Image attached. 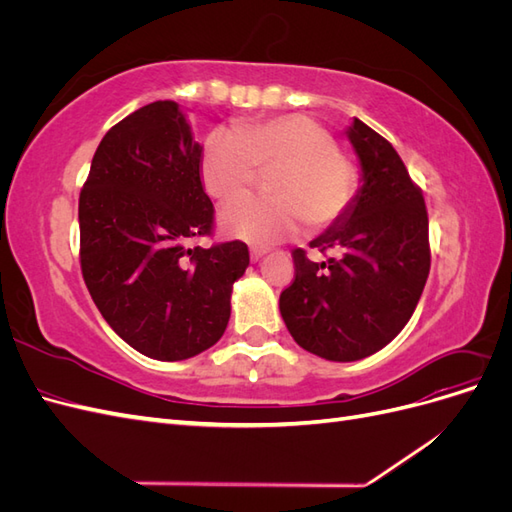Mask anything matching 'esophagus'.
<instances>
[{
    "instance_id": "34e87169",
    "label": "esophagus",
    "mask_w": 512,
    "mask_h": 512,
    "mask_svg": "<svg viewBox=\"0 0 512 512\" xmlns=\"http://www.w3.org/2000/svg\"><path fill=\"white\" fill-rule=\"evenodd\" d=\"M267 254V250H265V247H252V250H250V258H252V262H258L262 256H265Z\"/></svg>"
}]
</instances>
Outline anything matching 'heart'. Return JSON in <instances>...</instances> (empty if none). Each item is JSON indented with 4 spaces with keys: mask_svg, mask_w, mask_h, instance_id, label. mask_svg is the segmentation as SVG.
Here are the masks:
<instances>
[{
    "mask_svg": "<svg viewBox=\"0 0 512 512\" xmlns=\"http://www.w3.org/2000/svg\"><path fill=\"white\" fill-rule=\"evenodd\" d=\"M267 179L269 198L243 196L230 203L220 226L228 237L271 245L307 228L339 222L359 190L354 164L337 149L335 136L307 115H282L247 123L239 132L215 130L200 156V179L209 196L230 200Z\"/></svg>",
    "mask_w": 512,
    "mask_h": 512,
    "instance_id": "heart-1",
    "label": "heart"
}]
</instances>
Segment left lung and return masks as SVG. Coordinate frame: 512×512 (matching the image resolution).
Instances as JSON below:
<instances>
[{"mask_svg": "<svg viewBox=\"0 0 512 512\" xmlns=\"http://www.w3.org/2000/svg\"><path fill=\"white\" fill-rule=\"evenodd\" d=\"M346 134L361 188L344 218L309 243L329 258L314 262L294 250V282L280 294L294 342L337 363L365 359L397 337L431 265L425 198L399 153L356 117Z\"/></svg>", "mask_w": 512, "mask_h": 512, "instance_id": "1", "label": "left lung"}]
</instances>
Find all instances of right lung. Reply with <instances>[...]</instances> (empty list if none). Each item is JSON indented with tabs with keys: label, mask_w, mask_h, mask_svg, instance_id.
<instances>
[{
	"label": "right lung",
	"mask_w": 512,
	"mask_h": 512,
	"mask_svg": "<svg viewBox=\"0 0 512 512\" xmlns=\"http://www.w3.org/2000/svg\"><path fill=\"white\" fill-rule=\"evenodd\" d=\"M200 147L173 100L138 108L106 132L79 198L81 271L111 329L158 361L211 348L230 318L232 284L250 265L243 241L211 235Z\"/></svg>",
	"instance_id": "obj_1"
}]
</instances>
